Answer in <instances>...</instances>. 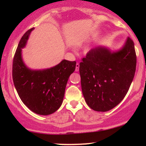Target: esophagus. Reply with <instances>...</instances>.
<instances>
[{
  "mask_svg": "<svg viewBox=\"0 0 146 146\" xmlns=\"http://www.w3.org/2000/svg\"><path fill=\"white\" fill-rule=\"evenodd\" d=\"M79 68H80V64H79V63H77L76 66H75V71H79Z\"/></svg>",
  "mask_w": 146,
  "mask_h": 146,
  "instance_id": "obj_1",
  "label": "esophagus"
}]
</instances>
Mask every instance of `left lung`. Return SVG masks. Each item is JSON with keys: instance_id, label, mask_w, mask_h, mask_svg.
I'll return each instance as SVG.
<instances>
[{"instance_id": "obj_1", "label": "left lung", "mask_w": 146, "mask_h": 146, "mask_svg": "<svg viewBox=\"0 0 146 146\" xmlns=\"http://www.w3.org/2000/svg\"><path fill=\"white\" fill-rule=\"evenodd\" d=\"M136 64L135 44L130 38L117 51L105 46L92 48L80 64L82 90L88 106L106 112L118 105L128 93Z\"/></svg>"}]
</instances>
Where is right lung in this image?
<instances>
[{
  "label": "right lung",
  "instance_id": "add662e5",
  "mask_svg": "<svg viewBox=\"0 0 146 146\" xmlns=\"http://www.w3.org/2000/svg\"><path fill=\"white\" fill-rule=\"evenodd\" d=\"M22 37L13 61L12 77L16 91L24 104L33 113L48 115L59 109L62 104L68 78L74 72L76 62L62 60L58 64L44 69H31L22 56L30 33Z\"/></svg>",
  "mask_w": 146,
  "mask_h": 146
}]
</instances>
